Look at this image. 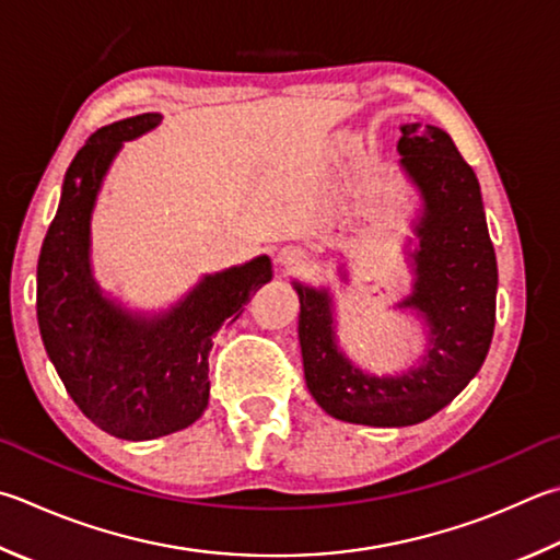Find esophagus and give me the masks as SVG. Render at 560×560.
Masks as SVG:
<instances>
[{
	"label": "esophagus",
	"mask_w": 560,
	"mask_h": 560,
	"mask_svg": "<svg viewBox=\"0 0 560 560\" xmlns=\"http://www.w3.org/2000/svg\"><path fill=\"white\" fill-rule=\"evenodd\" d=\"M279 261H281V267H287V269H301L303 264H306V254H303V249H299V247H287V249H281Z\"/></svg>",
	"instance_id": "34e87169"
}]
</instances>
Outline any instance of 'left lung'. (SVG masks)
I'll use <instances>...</instances> for the list:
<instances>
[{
  "label": "left lung",
  "mask_w": 560,
  "mask_h": 560,
  "mask_svg": "<svg viewBox=\"0 0 560 560\" xmlns=\"http://www.w3.org/2000/svg\"><path fill=\"white\" fill-rule=\"evenodd\" d=\"M396 149L423 196L419 249L411 254L413 293L399 303L429 325L419 368L396 377L362 372L335 342L328 291L293 281L308 392L332 419L377 429L431 419L465 389L490 350L497 301V259L475 171L453 139L431 125H404Z\"/></svg>",
  "instance_id": "8db88e82"
}]
</instances>
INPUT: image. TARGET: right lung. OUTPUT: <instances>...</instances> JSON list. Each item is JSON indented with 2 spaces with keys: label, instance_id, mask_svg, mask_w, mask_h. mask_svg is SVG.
I'll return each mask as SVG.
<instances>
[{
  "label": "right lung",
  "instance_id": "right-lung-1",
  "mask_svg": "<svg viewBox=\"0 0 560 560\" xmlns=\"http://www.w3.org/2000/svg\"><path fill=\"white\" fill-rule=\"evenodd\" d=\"M159 121L156 112L112 121L78 151L36 271L38 328L60 382L90 421L121 441L161 439L200 419L210 396L212 338L271 281V259L261 254L202 277L159 315L129 313L103 296L90 269L97 192L121 141L147 135Z\"/></svg>",
  "mask_w": 560,
  "mask_h": 560
}]
</instances>
